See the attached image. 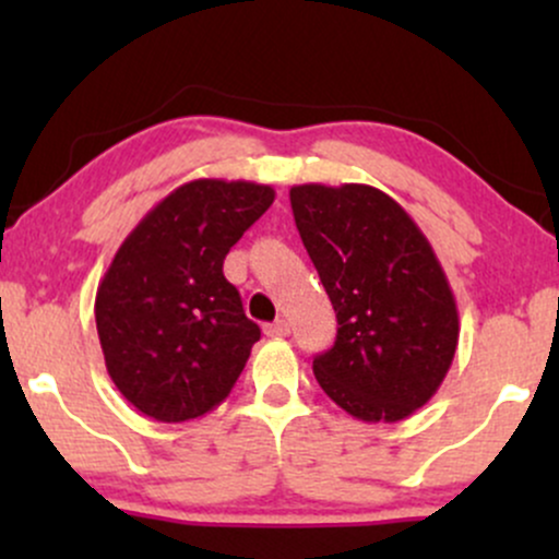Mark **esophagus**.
I'll list each match as a JSON object with an SVG mask.
<instances>
[{"label": "esophagus", "mask_w": 559, "mask_h": 559, "mask_svg": "<svg viewBox=\"0 0 559 559\" xmlns=\"http://www.w3.org/2000/svg\"><path fill=\"white\" fill-rule=\"evenodd\" d=\"M288 331H292V325H288V320H284V318H278L275 323L265 325V333H267V336H273V338L288 336Z\"/></svg>", "instance_id": "1"}]
</instances>
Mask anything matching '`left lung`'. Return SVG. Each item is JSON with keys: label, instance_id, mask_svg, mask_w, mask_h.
<instances>
[{"label": "left lung", "instance_id": "obj_1", "mask_svg": "<svg viewBox=\"0 0 559 559\" xmlns=\"http://www.w3.org/2000/svg\"><path fill=\"white\" fill-rule=\"evenodd\" d=\"M338 331L312 360L320 389L362 423H400L439 391L460 316L431 241L396 199L368 183L288 191Z\"/></svg>", "mask_w": 559, "mask_h": 559}]
</instances>
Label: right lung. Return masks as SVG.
<instances>
[{"instance_id": "obj_1", "label": "right lung", "mask_w": 559, "mask_h": 559, "mask_svg": "<svg viewBox=\"0 0 559 559\" xmlns=\"http://www.w3.org/2000/svg\"><path fill=\"white\" fill-rule=\"evenodd\" d=\"M273 199L267 183L194 178L115 252L96 288V333L112 383L146 418H202L239 381L260 325L243 316L223 260Z\"/></svg>"}]
</instances>
